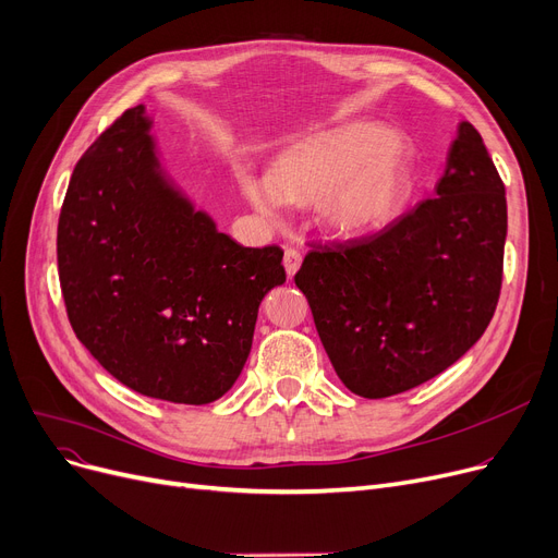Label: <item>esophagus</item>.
<instances>
[{
  "mask_svg": "<svg viewBox=\"0 0 558 558\" xmlns=\"http://www.w3.org/2000/svg\"><path fill=\"white\" fill-rule=\"evenodd\" d=\"M283 265H286L288 277H295V272L300 270V265H302V254L298 250H286Z\"/></svg>",
  "mask_w": 558,
  "mask_h": 558,
  "instance_id": "1",
  "label": "esophagus"
}]
</instances>
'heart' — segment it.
Here are the masks:
<instances>
[{
	"mask_svg": "<svg viewBox=\"0 0 558 558\" xmlns=\"http://www.w3.org/2000/svg\"><path fill=\"white\" fill-rule=\"evenodd\" d=\"M390 131L352 122L283 154L272 177H243V191L263 216L277 218L283 202L320 204L323 222L344 235L381 227L400 206L407 174Z\"/></svg>",
	"mask_w": 558,
	"mask_h": 558,
	"instance_id": "heart-1",
	"label": "heart"
}]
</instances>
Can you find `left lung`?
<instances>
[{
  "label": "left lung",
  "instance_id": "1",
  "mask_svg": "<svg viewBox=\"0 0 558 558\" xmlns=\"http://www.w3.org/2000/svg\"><path fill=\"white\" fill-rule=\"evenodd\" d=\"M504 241V181L461 122L436 197L373 235L313 245L295 275L340 381L381 400L457 363L495 315Z\"/></svg>",
  "mask_w": 558,
  "mask_h": 558
}]
</instances>
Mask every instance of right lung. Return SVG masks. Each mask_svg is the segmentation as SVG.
<instances>
[{
    "instance_id": "right-lung-1",
    "label": "right lung",
    "mask_w": 558,
    "mask_h": 558,
    "mask_svg": "<svg viewBox=\"0 0 558 558\" xmlns=\"http://www.w3.org/2000/svg\"><path fill=\"white\" fill-rule=\"evenodd\" d=\"M143 104L78 158L57 254L68 320L126 388L216 402L252 350L263 298L286 281L277 245L243 247L156 170Z\"/></svg>"
}]
</instances>
